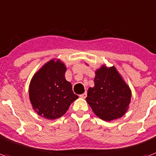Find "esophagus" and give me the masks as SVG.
<instances>
[{
  "mask_svg": "<svg viewBox=\"0 0 156 156\" xmlns=\"http://www.w3.org/2000/svg\"><path fill=\"white\" fill-rule=\"evenodd\" d=\"M86 97H87V93H83V94H80V98H83V99H84Z\"/></svg>",
  "mask_w": 156,
  "mask_h": 156,
  "instance_id": "34e87169",
  "label": "esophagus"
}]
</instances>
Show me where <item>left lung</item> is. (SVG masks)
Masks as SVG:
<instances>
[{
    "label": "left lung",
    "mask_w": 156,
    "mask_h": 156,
    "mask_svg": "<svg viewBox=\"0 0 156 156\" xmlns=\"http://www.w3.org/2000/svg\"><path fill=\"white\" fill-rule=\"evenodd\" d=\"M131 90L114 66L105 64L95 71L94 87L88 90L86 101L102 120L122 118L129 109Z\"/></svg>",
    "instance_id": "left-lung-1"
}]
</instances>
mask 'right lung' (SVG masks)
I'll list each match as a JSON object with an SVG mask.
<instances>
[{
    "label": "right lung",
    "instance_id": "obj_1",
    "mask_svg": "<svg viewBox=\"0 0 156 156\" xmlns=\"http://www.w3.org/2000/svg\"><path fill=\"white\" fill-rule=\"evenodd\" d=\"M67 67L59 58H52L34 74L29 85V98L34 112L49 120L65 114L78 98L65 78Z\"/></svg>",
    "mask_w": 156,
    "mask_h": 156
}]
</instances>
